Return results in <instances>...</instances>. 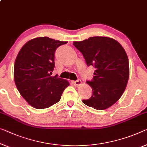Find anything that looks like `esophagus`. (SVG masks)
<instances>
[{"label":"esophagus","mask_w":147,"mask_h":147,"mask_svg":"<svg viewBox=\"0 0 147 147\" xmlns=\"http://www.w3.org/2000/svg\"><path fill=\"white\" fill-rule=\"evenodd\" d=\"M81 83H82V82H81V80L80 79L76 81H71V84L74 85V86H79V85L81 84Z\"/></svg>","instance_id":"34e87169"}]
</instances>
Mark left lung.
Returning <instances> with one entry per match:
<instances>
[{
  "instance_id": "obj_1",
  "label": "left lung",
  "mask_w": 147,
  "mask_h": 147,
  "mask_svg": "<svg viewBox=\"0 0 147 147\" xmlns=\"http://www.w3.org/2000/svg\"><path fill=\"white\" fill-rule=\"evenodd\" d=\"M73 45L84 57L88 67L95 71L92 80L87 81L92 95L82 102L98 110L107 109L121 98L129 76V60L119 42L108 37H91Z\"/></svg>"
}]
</instances>
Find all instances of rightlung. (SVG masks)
<instances>
[{
	"mask_svg": "<svg viewBox=\"0 0 147 147\" xmlns=\"http://www.w3.org/2000/svg\"><path fill=\"white\" fill-rule=\"evenodd\" d=\"M67 41L48 37L31 39L22 47L16 57L14 78L21 96L32 107L47 108L59 101L67 80L52 76L55 52Z\"/></svg>",
	"mask_w": 147,
	"mask_h": 147,
	"instance_id": "right-lung-1",
	"label": "right lung"
}]
</instances>
